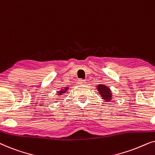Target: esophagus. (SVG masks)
I'll return each mask as SVG.
<instances>
[{
    "mask_svg": "<svg viewBox=\"0 0 155 155\" xmlns=\"http://www.w3.org/2000/svg\"><path fill=\"white\" fill-rule=\"evenodd\" d=\"M87 83V82H85V80H79L78 81V84H85Z\"/></svg>",
    "mask_w": 155,
    "mask_h": 155,
    "instance_id": "1",
    "label": "esophagus"
}]
</instances>
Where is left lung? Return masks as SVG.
I'll use <instances>...</instances> for the list:
<instances>
[{
    "mask_svg": "<svg viewBox=\"0 0 155 155\" xmlns=\"http://www.w3.org/2000/svg\"><path fill=\"white\" fill-rule=\"evenodd\" d=\"M97 90L104 100L106 101H111L112 100L114 97L113 93L109 87L105 85V84H99L97 85Z\"/></svg>",
    "mask_w": 155,
    "mask_h": 155,
    "instance_id": "obj_1",
    "label": "left lung"
}]
</instances>
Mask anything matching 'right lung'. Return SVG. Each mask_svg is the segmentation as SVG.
Masks as SVG:
<instances>
[{
	"label": "right lung",
	"mask_w": 155,
	"mask_h": 155,
	"mask_svg": "<svg viewBox=\"0 0 155 155\" xmlns=\"http://www.w3.org/2000/svg\"><path fill=\"white\" fill-rule=\"evenodd\" d=\"M69 87L70 86H66V87H61L60 90H58V92H56V94L58 95V96H61V95H63L65 93H67L69 90Z\"/></svg>",
	"instance_id": "add662e5"
}]
</instances>
